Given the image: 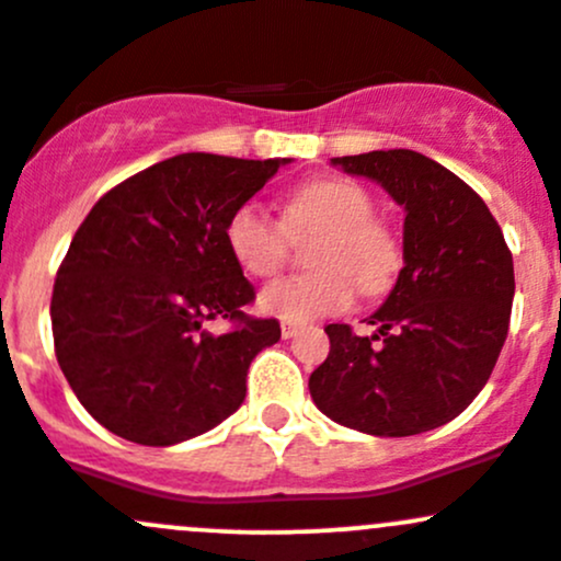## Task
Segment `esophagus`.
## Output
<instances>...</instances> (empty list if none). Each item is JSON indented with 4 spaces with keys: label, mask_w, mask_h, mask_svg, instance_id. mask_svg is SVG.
Here are the masks:
<instances>
[{
    "label": "esophagus",
    "mask_w": 561,
    "mask_h": 561,
    "mask_svg": "<svg viewBox=\"0 0 561 561\" xmlns=\"http://www.w3.org/2000/svg\"><path fill=\"white\" fill-rule=\"evenodd\" d=\"M298 331H301V322H293V320L282 322V336L285 339H293Z\"/></svg>",
    "instance_id": "esophagus-1"
}]
</instances>
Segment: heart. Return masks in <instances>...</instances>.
<instances>
[{
  "label": "heart",
  "mask_w": 561,
  "mask_h": 561,
  "mask_svg": "<svg viewBox=\"0 0 561 561\" xmlns=\"http://www.w3.org/2000/svg\"><path fill=\"white\" fill-rule=\"evenodd\" d=\"M320 236L312 249L314 274L271 282L257 304L282 320H312L344 312L355 293L380 296L393 287L404 247L388 219L375 214V197L350 179H314L290 192L282 222L257 203H244L225 225L230 257L249 276H274L290 254V239Z\"/></svg>",
  "instance_id": "b5f03b06"
}]
</instances>
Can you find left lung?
<instances>
[{
    "instance_id": "obj_1",
    "label": "left lung",
    "mask_w": 561,
    "mask_h": 561,
    "mask_svg": "<svg viewBox=\"0 0 561 561\" xmlns=\"http://www.w3.org/2000/svg\"><path fill=\"white\" fill-rule=\"evenodd\" d=\"M331 162L375 179L404 206V268L366 317L377 333L325 328L331 353L309 393L331 421L375 437L443 426L483 390L507 339L516 276L505 236L472 186L417 151Z\"/></svg>"
}]
</instances>
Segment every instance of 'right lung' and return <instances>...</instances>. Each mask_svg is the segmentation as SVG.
Here are the masks:
<instances>
[{"instance_id":"add662e5","label":"right lung","mask_w":561,"mask_h":561,"mask_svg":"<svg viewBox=\"0 0 561 561\" xmlns=\"http://www.w3.org/2000/svg\"><path fill=\"white\" fill-rule=\"evenodd\" d=\"M285 162L175 154L105 192L76 230L50 296L54 350L107 432L165 448L241 407L249 364L282 328L244 312L254 287L225 225ZM211 319L234 328L211 334Z\"/></svg>"}]
</instances>
